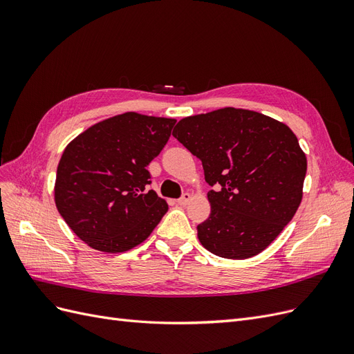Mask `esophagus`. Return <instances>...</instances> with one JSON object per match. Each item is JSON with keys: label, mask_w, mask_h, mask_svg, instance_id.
I'll list each match as a JSON object with an SVG mask.
<instances>
[{"label": "esophagus", "mask_w": 354, "mask_h": 354, "mask_svg": "<svg viewBox=\"0 0 354 354\" xmlns=\"http://www.w3.org/2000/svg\"><path fill=\"white\" fill-rule=\"evenodd\" d=\"M190 199H192V195L187 194V192H185V194L177 199V202H178V205H183L185 207V205H187Z\"/></svg>", "instance_id": "34e87169"}]
</instances>
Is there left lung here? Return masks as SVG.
I'll use <instances>...</instances> for the list:
<instances>
[{
	"label": "left lung",
	"mask_w": 354,
	"mask_h": 354,
	"mask_svg": "<svg viewBox=\"0 0 354 354\" xmlns=\"http://www.w3.org/2000/svg\"><path fill=\"white\" fill-rule=\"evenodd\" d=\"M173 136L201 159L209 217L198 238L223 259L266 250L292 220L303 198L307 159L295 134L263 113L224 108L178 121Z\"/></svg>",
	"instance_id": "8db88e82"
}]
</instances>
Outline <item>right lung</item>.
<instances>
[{"label": "right lung", "mask_w": 354, "mask_h": 354, "mask_svg": "<svg viewBox=\"0 0 354 354\" xmlns=\"http://www.w3.org/2000/svg\"><path fill=\"white\" fill-rule=\"evenodd\" d=\"M176 120L127 112L90 127L72 140L57 167L55 199L77 236L103 252L142 243L168 205L147 190V165L171 136Z\"/></svg>", "instance_id": "add662e5"}]
</instances>
